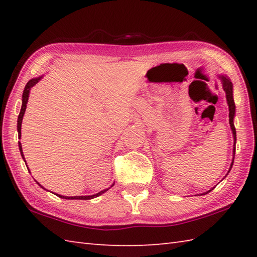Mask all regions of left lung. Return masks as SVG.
Masks as SVG:
<instances>
[{"instance_id":"left-lung-1","label":"left lung","mask_w":257,"mask_h":257,"mask_svg":"<svg viewBox=\"0 0 257 257\" xmlns=\"http://www.w3.org/2000/svg\"><path fill=\"white\" fill-rule=\"evenodd\" d=\"M217 77H219V79L221 80L223 90L225 91V97H226V101H227V106H228V120H230V125H231V130H232V134H233V139H234V144H233V158H232V162H231L230 169H228V171L226 173V176H227L228 172L231 171V169L233 167L234 156H235L236 130H235V127H234V117H235V102H234V98H233V84H232L231 79L228 78L226 75H217ZM213 189H214V188H212L211 190L206 191V192H204V193H201V195L207 194L209 192H211Z\"/></svg>"}]
</instances>
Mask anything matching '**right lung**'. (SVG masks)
<instances>
[{"label":"right lung","instance_id":"add662e5","mask_svg":"<svg viewBox=\"0 0 257 257\" xmlns=\"http://www.w3.org/2000/svg\"><path fill=\"white\" fill-rule=\"evenodd\" d=\"M43 78V76H40V77H36V78H32L31 80H29V83L26 84L25 88H24V91H23V96H22V107H21V111H20V114H19V118H18V133H19V139H21V127H22V121H23V117H24V113H25V110H26V105H27V101H29V97H30V91H31V88L33 86H35L38 81H40L41 79ZM19 148H20V152H21V156L22 158H23V160L25 161V158H24V154H23V150H22V145L19 141ZM26 162V161H25ZM27 167V166H26ZM30 171V169H29ZM37 182V181H36ZM37 184L40 185L41 188H43V185H41L40 183L37 182ZM113 184H111V187H113ZM110 187V188H111ZM110 188L108 189H105L100 191V192H98L96 194H92V195H80V196H65V195H61V194H57L55 193V195H57L58 198H62V199H66V200H90V199H94V198H97V196L101 195L102 193H105L106 191H108ZM44 190H46L45 188H43Z\"/></svg>","mask_w":257,"mask_h":257}]
</instances>
